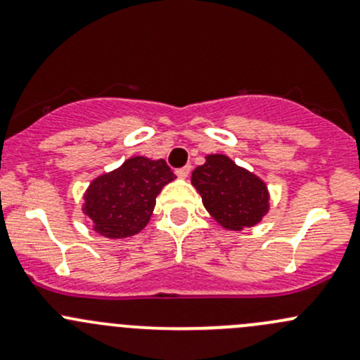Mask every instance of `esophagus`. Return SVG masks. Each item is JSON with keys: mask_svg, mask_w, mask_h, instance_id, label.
Returning <instances> with one entry per match:
<instances>
[{"mask_svg": "<svg viewBox=\"0 0 360 360\" xmlns=\"http://www.w3.org/2000/svg\"><path fill=\"white\" fill-rule=\"evenodd\" d=\"M190 172H191V165H184V167H181V169H177V177H181V179H186L188 176H190Z\"/></svg>", "mask_w": 360, "mask_h": 360, "instance_id": "1", "label": "esophagus"}]
</instances>
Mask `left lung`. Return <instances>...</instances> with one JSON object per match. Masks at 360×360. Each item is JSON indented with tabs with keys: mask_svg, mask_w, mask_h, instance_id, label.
<instances>
[{
	"mask_svg": "<svg viewBox=\"0 0 360 360\" xmlns=\"http://www.w3.org/2000/svg\"><path fill=\"white\" fill-rule=\"evenodd\" d=\"M207 212L223 228L242 231L256 226L270 209V193L263 179L226 155H207L191 174Z\"/></svg>",
	"mask_w": 360,
	"mask_h": 360,
	"instance_id": "8db88e82",
	"label": "left lung"
}]
</instances>
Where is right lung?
<instances>
[{
	"label": "right lung",
	"instance_id": "obj_1",
	"mask_svg": "<svg viewBox=\"0 0 360 360\" xmlns=\"http://www.w3.org/2000/svg\"><path fill=\"white\" fill-rule=\"evenodd\" d=\"M174 179L165 160L132 157L90 183L83 195V212L92 219L96 233L132 237L146 226L158 193Z\"/></svg>",
	"mask_w": 360,
	"mask_h": 360
}]
</instances>
